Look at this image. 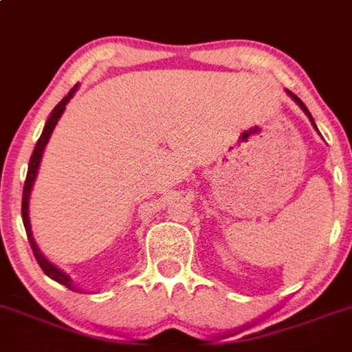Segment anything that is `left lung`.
<instances>
[{"instance_id":"obj_1","label":"left lung","mask_w":352,"mask_h":352,"mask_svg":"<svg viewBox=\"0 0 352 352\" xmlns=\"http://www.w3.org/2000/svg\"><path fill=\"white\" fill-rule=\"evenodd\" d=\"M287 91H289V90H287ZM289 96H290V97H292V99H294V100H296V102H298V104H299V106H301V109H303V111H305V113H307V115H308V118H310V120H311V124H314V127H316V122H314V118H311L310 111H308V109H307V106H305V104H303V100L299 99V97H298V96H294V94H292V91H289ZM316 129H317V127H316Z\"/></svg>"}]
</instances>
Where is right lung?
<instances>
[{"mask_svg": "<svg viewBox=\"0 0 352 352\" xmlns=\"http://www.w3.org/2000/svg\"><path fill=\"white\" fill-rule=\"evenodd\" d=\"M76 90H78V85H74V88H72V90H70L69 94H67V96L56 104V108H54L53 111H51V115H49L47 122H45V125H44V131H42V134H41V138H38L35 148H33L32 159H30V164H28V175H26V180H24V189H23V223H24V228H26V235H28L30 246H32V250H33V255H35L36 262H38V265L42 267V271H44L49 278H53L54 282L62 283V285H65L67 289H72V290H74V287H72L70 278L67 276L65 273H62V271H60L58 267H54L51 262L45 261V256H42V253L38 252V248H36L35 241H33V237H32V228H30L28 201H30V193H32L33 182H35L36 172H38V164H41L42 152H44L45 145H47L49 138H51V133H53L54 125H56V122L60 120V117H62V113H63V109H65L67 102L72 99V96H74Z\"/></svg>", "mask_w": 352, "mask_h": 352, "instance_id": "1", "label": "right lung"}]
</instances>
